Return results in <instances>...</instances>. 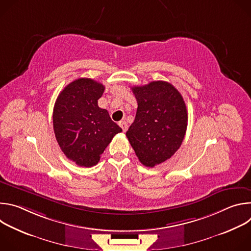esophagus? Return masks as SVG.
I'll return each mask as SVG.
<instances>
[{"mask_svg":"<svg viewBox=\"0 0 251 251\" xmlns=\"http://www.w3.org/2000/svg\"><path fill=\"white\" fill-rule=\"evenodd\" d=\"M119 126L122 128L123 132H126L127 129H128V125H127V123L125 121H120L119 122Z\"/></svg>","mask_w":251,"mask_h":251,"instance_id":"esophagus-1","label":"esophagus"}]
</instances>
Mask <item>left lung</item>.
Here are the masks:
<instances>
[{
	"label": "left lung",
	"mask_w": 251,
	"mask_h": 251,
	"mask_svg": "<svg viewBox=\"0 0 251 251\" xmlns=\"http://www.w3.org/2000/svg\"><path fill=\"white\" fill-rule=\"evenodd\" d=\"M131 88L138 108L126 136L139 161L153 168L181 147L188 126L186 103L177 89L166 81Z\"/></svg>",
	"instance_id": "obj_1"
}]
</instances>
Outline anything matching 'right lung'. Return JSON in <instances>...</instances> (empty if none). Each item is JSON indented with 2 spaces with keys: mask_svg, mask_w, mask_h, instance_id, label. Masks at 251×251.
<instances>
[{
  "mask_svg": "<svg viewBox=\"0 0 251 251\" xmlns=\"http://www.w3.org/2000/svg\"><path fill=\"white\" fill-rule=\"evenodd\" d=\"M104 85L78 78L59 93L53 107V131L67 159L80 167L95 166L105 148L122 129L98 106Z\"/></svg>",
  "mask_w": 251,
  "mask_h": 251,
  "instance_id": "obj_1",
  "label": "right lung"
}]
</instances>
